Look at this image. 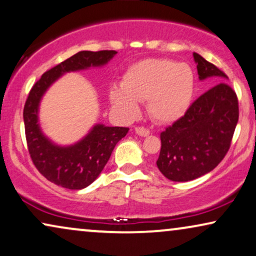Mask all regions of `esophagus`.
Wrapping results in <instances>:
<instances>
[{"label":"esophagus","instance_id":"esophagus-1","mask_svg":"<svg viewBox=\"0 0 256 256\" xmlns=\"http://www.w3.org/2000/svg\"><path fill=\"white\" fill-rule=\"evenodd\" d=\"M135 132H136V134L140 135V136H148L149 134H150V132H149L148 129L144 127H136Z\"/></svg>","mask_w":256,"mask_h":256}]
</instances>
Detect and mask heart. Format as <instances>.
Returning a JSON list of instances; mask_svg holds the SVG:
<instances>
[{
	"mask_svg": "<svg viewBox=\"0 0 256 256\" xmlns=\"http://www.w3.org/2000/svg\"><path fill=\"white\" fill-rule=\"evenodd\" d=\"M195 74L187 63L167 58H147L132 64L122 76L121 88L109 92L112 108L124 118H135L136 102L147 104L149 115L161 124L181 118L190 107Z\"/></svg>",
	"mask_w": 256,
	"mask_h": 256,
	"instance_id": "obj_1",
	"label": "heart"
}]
</instances>
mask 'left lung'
I'll use <instances>...</instances> for the list:
<instances>
[{
    "label": "left lung",
    "instance_id": "obj_1",
    "mask_svg": "<svg viewBox=\"0 0 256 256\" xmlns=\"http://www.w3.org/2000/svg\"><path fill=\"white\" fill-rule=\"evenodd\" d=\"M193 56L198 78H214L216 84L161 132L156 164L166 178L175 182L194 180L213 170L230 150L238 121L236 92L222 82L228 76L201 55L194 52Z\"/></svg>",
    "mask_w": 256,
    "mask_h": 256
}]
</instances>
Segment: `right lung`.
<instances>
[{
	"mask_svg": "<svg viewBox=\"0 0 256 256\" xmlns=\"http://www.w3.org/2000/svg\"><path fill=\"white\" fill-rule=\"evenodd\" d=\"M116 52H80L46 72L29 92L23 109L28 152L36 169L52 184L68 189H82L94 182L107 164L116 144L127 135L129 128L96 124L78 144L60 147L42 134L38 124L42 95L64 72L104 66Z\"/></svg>",
	"mask_w": 256,
	"mask_h": 256,
	"instance_id": "right-lung-1",
	"label": "right lung"
}]
</instances>
